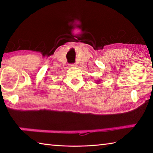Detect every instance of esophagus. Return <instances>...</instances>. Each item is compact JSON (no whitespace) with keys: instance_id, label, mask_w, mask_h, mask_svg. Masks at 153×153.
Listing matches in <instances>:
<instances>
[{"instance_id":"obj_1","label":"esophagus","mask_w":153,"mask_h":153,"mask_svg":"<svg viewBox=\"0 0 153 153\" xmlns=\"http://www.w3.org/2000/svg\"><path fill=\"white\" fill-rule=\"evenodd\" d=\"M77 66V64H76V63L71 64V65H69V67H76Z\"/></svg>"}]
</instances>
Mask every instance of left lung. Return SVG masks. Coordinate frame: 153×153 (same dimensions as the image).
<instances>
[{
    "label": "left lung",
    "instance_id": "left-lung-1",
    "mask_svg": "<svg viewBox=\"0 0 153 153\" xmlns=\"http://www.w3.org/2000/svg\"><path fill=\"white\" fill-rule=\"evenodd\" d=\"M100 81H101V80H100V79H98L97 81H96V83H97V84H100Z\"/></svg>",
    "mask_w": 153,
    "mask_h": 153
}]
</instances>
